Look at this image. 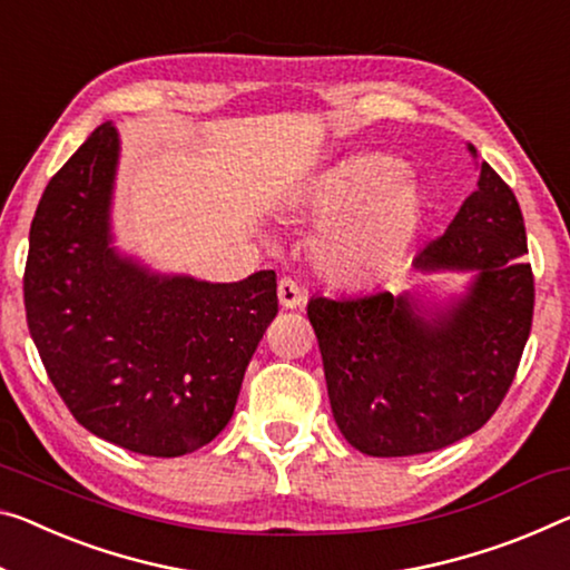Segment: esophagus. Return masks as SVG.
Segmentation results:
<instances>
[{"label":"esophagus","instance_id":"1","mask_svg":"<svg viewBox=\"0 0 570 570\" xmlns=\"http://www.w3.org/2000/svg\"><path fill=\"white\" fill-rule=\"evenodd\" d=\"M277 297H279V305H283V308L293 311L303 303V291H301V285L295 283V279L283 277L277 283Z\"/></svg>","mask_w":570,"mask_h":570}]
</instances>
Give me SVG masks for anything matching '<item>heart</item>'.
<instances>
[{"mask_svg": "<svg viewBox=\"0 0 570 570\" xmlns=\"http://www.w3.org/2000/svg\"><path fill=\"white\" fill-rule=\"evenodd\" d=\"M392 155L354 153L305 178L285 198L293 222L328 224L315 259L331 283L364 287L407 257L428 216V196Z\"/></svg>", "mask_w": 570, "mask_h": 570, "instance_id": "obj_1", "label": "heart"}]
</instances>
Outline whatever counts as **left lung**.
I'll list each match as a JSON object with an SVG mask.
<instances>
[{"instance_id":"8db88e82","label":"left lung","mask_w":570,"mask_h":570,"mask_svg":"<svg viewBox=\"0 0 570 570\" xmlns=\"http://www.w3.org/2000/svg\"><path fill=\"white\" fill-rule=\"evenodd\" d=\"M469 153L476 157L474 145ZM520 204L481 163L476 190L443 236L415 257L417 273H469L441 303L402 293L313 297L331 413L366 456H415L476 433L518 372L535 285Z\"/></svg>"}]
</instances>
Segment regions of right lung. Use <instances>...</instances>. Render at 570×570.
Listing matches in <instances>:
<instances>
[{"mask_svg":"<svg viewBox=\"0 0 570 570\" xmlns=\"http://www.w3.org/2000/svg\"><path fill=\"white\" fill-rule=\"evenodd\" d=\"M119 132L96 127L52 175L30 226L24 311L50 382L86 431L145 456L212 443L277 315V277L155 273L114 247Z\"/></svg>","mask_w":570,"mask_h":570,"instance_id":"1","label":"right lung"}]
</instances>
